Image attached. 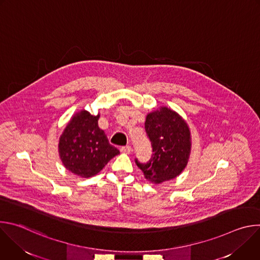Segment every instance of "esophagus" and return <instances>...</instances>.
Here are the masks:
<instances>
[{
  "mask_svg": "<svg viewBox=\"0 0 260 260\" xmlns=\"http://www.w3.org/2000/svg\"><path fill=\"white\" fill-rule=\"evenodd\" d=\"M120 151H121V153L129 154V153L133 151V149H132L131 146H123V147L120 148Z\"/></svg>",
  "mask_w": 260,
  "mask_h": 260,
  "instance_id": "1",
  "label": "esophagus"
}]
</instances>
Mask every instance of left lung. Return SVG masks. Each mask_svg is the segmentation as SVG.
Returning <instances> with one entry per match:
<instances>
[{
	"instance_id": "obj_1",
	"label": "left lung",
	"mask_w": 260,
	"mask_h": 260,
	"mask_svg": "<svg viewBox=\"0 0 260 260\" xmlns=\"http://www.w3.org/2000/svg\"><path fill=\"white\" fill-rule=\"evenodd\" d=\"M145 131L151 141L152 156L147 164L136 159L145 178L161 183L179 176L187 166L191 136L189 127L175 111L160 107L146 117Z\"/></svg>"
}]
</instances>
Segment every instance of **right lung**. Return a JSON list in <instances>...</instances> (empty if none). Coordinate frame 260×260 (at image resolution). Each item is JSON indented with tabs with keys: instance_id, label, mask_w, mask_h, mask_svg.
Instances as JSON below:
<instances>
[{
	"instance_id": "right-lung-1",
	"label": "right lung",
	"mask_w": 260,
	"mask_h": 260,
	"mask_svg": "<svg viewBox=\"0 0 260 260\" xmlns=\"http://www.w3.org/2000/svg\"><path fill=\"white\" fill-rule=\"evenodd\" d=\"M100 114L85 110L72 117L59 138L58 153L64 168L74 175L89 178L120 152L99 127Z\"/></svg>"
}]
</instances>
